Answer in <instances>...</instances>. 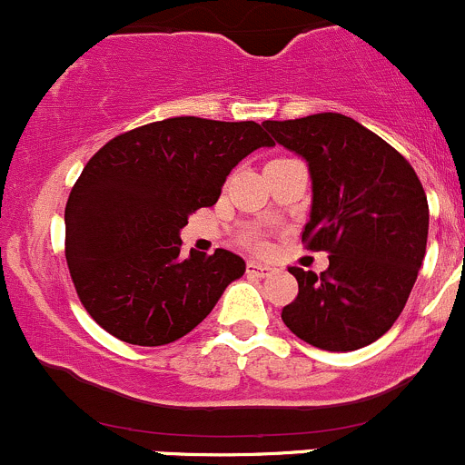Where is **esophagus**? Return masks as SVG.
Masks as SVG:
<instances>
[{
  "label": "esophagus",
  "instance_id": "34e87169",
  "mask_svg": "<svg viewBox=\"0 0 465 465\" xmlns=\"http://www.w3.org/2000/svg\"><path fill=\"white\" fill-rule=\"evenodd\" d=\"M246 271H248V275H252V277H271L272 272H275V268L260 264V262H248Z\"/></svg>",
  "mask_w": 465,
  "mask_h": 465
}]
</instances>
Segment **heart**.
Masks as SVG:
<instances>
[{
	"label": "heart",
	"mask_w": 465,
	"mask_h": 465,
	"mask_svg": "<svg viewBox=\"0 0 465 465\" xmlns=\"http://www.w3.org/2000/svg\"><path fill=\"white\" fill-rule=\"evenodd\" d=\"M246 243H248V246L257 248V251H260V248H264V243H262V239H260V237H255V234H251V237L246 239Z\"/></svg>",
	"instance_id": "1"
}]
</instances>
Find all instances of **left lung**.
<instances>
[{
  "label": "left lung",
  "instance_id": "left-lung-1",
  "mask_svg": "<svg viewBox=\"0 0 465 465\" xmlns=\"http://www.w3.org/2000/svg\"><path fill=\"white\" fill-rule=\"evenodd\" d=\"M280 145L309 163L306 251H327L320 275L293 266L298 298L282 309L286 327L327 351L371 344L403 311L428 243V197L390 143L342 114L266 121Z\"/></svg>",
  "mask_w": 465,
  "mask_h": 465
}]
</instances>
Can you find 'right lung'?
<instances>
[{
    "label": "right lung",
    "instance_id": "add662e5",
    "mask_svg": "<svg viewBox=\"0 0 465 465\" xmlns=\"http://www.w3.org/2000/svg\"><path fill=\"white\" fill-rule=\"evenodd\" d=\"M275 145L252 121L179 116L150 123L100 147L64 210V255L78 298L100 327L138 347L193 331L246 262L217 248L181 255V228L217 203L226 176Z\"/></svg>",
    "mask_w": 465,
    "mask_h": 465
}]
</instances>
